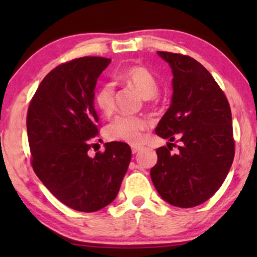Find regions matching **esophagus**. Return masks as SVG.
<instances>
[{"instance_id":"obj_1","label":"esophagus","mask_w":257,"mask_h":257,"mask_svg":"<svg viewBox=\"0 0 257 257\" xmlns=\"http://www.w3.org/2000/svg\"><path fill=\"white\" fill-rule=\"evenodd\" d=\"M140 150H141V146H134V145L132 146V152L134 153V155H135V153H138L139 151H140Z\"/></svg>"}]
</instances>
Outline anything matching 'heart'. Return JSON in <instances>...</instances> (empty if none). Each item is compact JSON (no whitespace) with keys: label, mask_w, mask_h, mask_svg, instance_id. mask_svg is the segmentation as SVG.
<instances>
[{"label":"heart","mask_w":257,"mask_h":257,"mask_svg":"<svg viewBox=\"0 0 257 257\" xmlns=\"http://www.w3.org/2000/svg\"><path fill=\"white\" fill-rule=\"evenodd\" d=\"M122 78L128 84L135 88L140 95L150 99L156 95L158 90V83L153 73L144 66H131L122 73ZM96 107L105 116H111L114 110V87L107 82L99 88L95 94ZM150 123L145 117L123 116L116 117L106 128V135L110 140L124 141V143L138 145L144 140V133L149 128Z\"/></svg>","instance_id":"b5f03b06"}]
</instances>
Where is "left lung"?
<instances>
[{
  "instance_id": "left-lung-1",
  "label": "left lung",
  "mask_w": 257,
  "mask_h": 257,
  "mask_svg": "<svg viewBox=\"0 0 257 257\" xmlns=\"http://www.w3.org/2000/svg\"><path fill=\"white\" fill-rule=\"evenodd\" d=\"M157 54L172 69L173 95L156 134L170 143L157 150V164L150 174L166 202L192 208L210 198L231 169L234 158L231 108L202 64L187 55ZM175 138L182 144L173 155L169 145Z\"/></svg>"
}]
</instances>
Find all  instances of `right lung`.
I'll return each mask as SVG.
<instances>
[{"label":"right lung","mask_w":257,"mask_h":257,"mask_svg":"<svg viewBox=\"0 0 257 257\" xmlns=\"http://www.w3.org/2000/svg\"><path fill=\"white\" fill-rule=\"evenodd\" d=\"M110 59L84 57L52 70L28 110L32 168L42 184L65 205L93 213L113 202L119 192L132 151L128 144H105L90 157L98 135L94 107L95 85Z\"/></svg>","instance_id":"add662e5"}]
</instances>
